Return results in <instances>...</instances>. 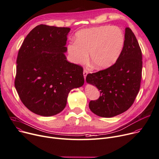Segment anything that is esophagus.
<instances>
[{
  "instance_id": "esophagus-1",
  "label": "esophagus",
  "mask_w": 159,
  "mask_h": 159,
  "mask_svg": "<svg viewBox=\"0 0 159 159\" xmlns=\"http://www.w3.org/2000/svg\"><path fill=\"white\" fill-rule=\"evenodd\" d=\"M87 75H88V70L86 69H84L83 70V76H84V80H86V77H87Z\"/></svg>"
}]
</instances>
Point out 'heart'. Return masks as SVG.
Wrapping results in <instances>:
<instances>
[{"instance_id": "1", "label": "heart", "mask_w": 159, "mask_h": 159, "mask_svg": "<svg viewBox=\"0 0 159 159\" xmlns=\"http://www.w3.org/2000/svg\"><path fill=\"white\" fill-rule=\"evenodd\" d=\"M125 42L124 34L119 27L100 26L79 30L75 43H69L67 50L74 64H83L89 59L97 69H106L118 59Z\"/></svg>"}]
</instances>
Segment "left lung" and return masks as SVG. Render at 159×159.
I'll use <instances>...</instances> for the list:
<instances>
[{"label": "left lung", "instance_id": "1", "mask_svg": "<svg viewBox=\"0 0 159 159\" xmlns=\"http://www.w3.org/2000/svg\"><path fill=\"white\" fill-rule=\"evenodd\" d=\"M142 67L140 46L132 30L127 27L123 50L115 64L87 76V82L100 91L99 98L90 101V110L105 118L126 111L139 92Z\"/></svg>", "mask_w": 159, "mask_h": 159}]
</instances>
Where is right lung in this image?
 <instances>
[{
    "instance_id": "right-lung-1",
    "label": "right lung",
    "mask_w": 159,
    "mask_h": 159,
    "mask_svg": "<svg viewBox=\"0 0 159 159\" xmlns=\"http://www.w3.org/2000/svg\"><path fill=\"white\" fill-rule=\"evenodd\" d=\"M70 30L38 25L18 51L15 86L23 104L37 115L59 113L66 106L69 92L84 84L83 67L68 62L64 53Z\"/></svg>"
}]
</instances>
